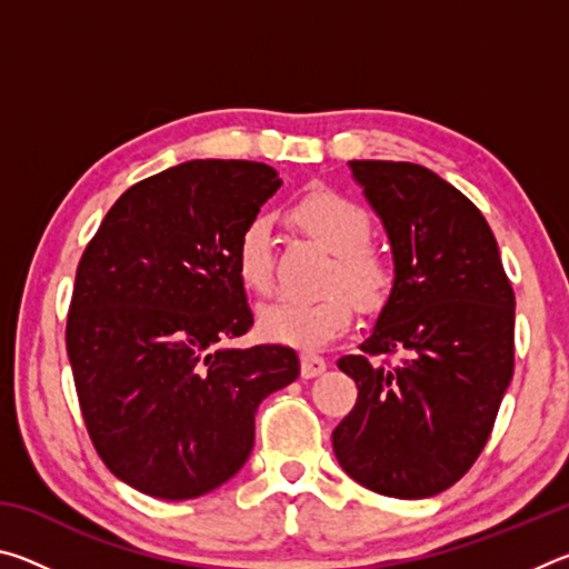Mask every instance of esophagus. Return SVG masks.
<instances>
[{
  "label": "esophagus",
  "mask_w": 569,
  "mask_h": 569,
  "mask_svg": "<svg viewBox=\"0 0 569 569\" xmlns=\"http://www.w3.org/2000/svg\"><path fill=\"white\" fill-rule=\"evenodd\" d=\"M323 371H326V359H323V356L313 353V351L301 353V373H303V379L321 377Z\"/></svg>",
  "instance_id": "esophagus-1"
}]
</instances>
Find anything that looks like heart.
Returning a JSON list of instances; mask_svg holds the SVG:
<instances>
[{
  "instance_id": "heart-1",
  "label": "heart",
  "mask_w": 569,
  "mask_h": 569,
  "mask_svg": "<svg viewBox=\"0 0 569 569\" xmlns=\"http://www.w3.org/2000/svg\"><path fill=\"white\" fill-rule=\"evenodd\" d=\"M293 226L333 253L329 268L331 288L313 298H278L258 311L261 339L293 349H321L341 336L353 321V299L363 308H377L391 291V266L366 240L371 236L369 213L333 190H308L288 210ZM271 223L253 216L240 228L233 246L238 281L253 293H268L271 273Z\"/></svg>"
}]
</instances>
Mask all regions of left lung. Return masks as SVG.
Listing matches in <instances>:
<instances>
[{
  "label": "left lung",
  "mask_w": 569,
  "mask_h": 569,
  "mask_svg": "<svg viewBox=\"0 0 569 569\" xmlns=\"http://www.w3.org/2000/svg\"><path fill=\"white\" fill-rule=\"evenodd\" d=\"M349 168L387 230L393 283L361 353L339 359L359 399L333 455L371 492L435 497L492 435L515 371V291L485 216L445 178L413 162Z\"/></svg>",
  "instance_id": "1"
}]
</instances>
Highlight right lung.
I'll return each instance as SVG.
<instances>
[{
	"instance_id": "right-lung-1",
	"label": "right lung",
	"mask_w": 569,
	"mask_h": 569,
	"mask_svg": "<svg viewBox=\"0 0 569 569\" xmlns=\"http://www.w3.org/2000/svg\"><path fill=\"white\" fill-rule=\"evenodd\" d=\"M281 182L263 162H180L124 190L84 248L67 316L77 399L104 465L142 495L226 485L258 403L301 373L288 346H226L253 326L236 238Z\"/></svg>"
}]
</instances>
